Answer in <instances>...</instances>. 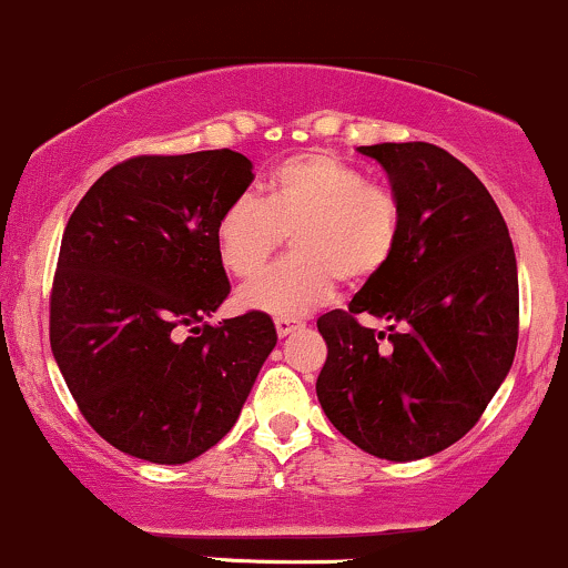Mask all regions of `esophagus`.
<instances>
[{"mask_svg":"<svg viewBox=\"0 0 568 568\" xmlns=\"http://www.w3.org/2000/svg\"><path fill=\"white\" fill-rule=\"evenodd\" d=\"M298 326H302V321H296V317H288V315H277V317H274V328H277L280 336H288Z\"/></svg>","mask_w":568,"mask_h":568,"instance_id":"1","label":"esophagus"}]
</instances>
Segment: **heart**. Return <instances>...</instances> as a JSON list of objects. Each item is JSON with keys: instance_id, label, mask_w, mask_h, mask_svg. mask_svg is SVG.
<instances>
[{"instance_id": "1", "label": "heart", "mask_w": 568, "mask_h": 568, "mask_svg": "<svg viewBox=\"0 0 568 568\" xmlns=\"http://www.w3.org/2000/svg\"><path fill=\"white\" fill-rule=\"evenodd\" d=\"M291 234V258L242 288L255 310L304 315L334 294L375 280L394 258L402 204L385 185L332 153L310 151L280 161L261 193L234 199L215 223V245L234 277H253Z\"/></svg>"}]
</instances>
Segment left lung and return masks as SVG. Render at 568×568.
Listing matches in <instances>:
<instances>
[{"mask_svg":"<svg viewBox=\"0 0 568 568\" xmlns=\"http://www.w3.org/2000/svg\"><path fill=\"white\" fill-rule=\"evenodd\" d=\"M358 153L388 172L402 234L390 264L347 310L317 317L328 347L317 402L361 450L426 458L475 428L513 366L515 247L494 196L456 155L428 142ZM366 314L389 332L364 327Z\"/></svg>","mask_w":568,"mask_h":568,"instance_id":"8db88e82","label":"left lung"}]
</instances>
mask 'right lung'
Wrapping results in <instances>:
<instances>
[{
    "label": "right lung",
    "mask_w": 568,
    "mask_h": 568,
    "mask_svg": "<svg viewBox=\"0 0 568 568\" xmlns=\"http://www.w3.org/2000/svg\"><path fill=\"white\" fill-rule=\"evenodd\" d=\"M253 183L242 153L134 155L80 199L61 236L51 351L89 426L129 456L185 464L236 423L277 345L226 302L215 223Z\"/></svg>",
    "instance_id": "obj_1"
}]
</instances>
